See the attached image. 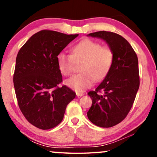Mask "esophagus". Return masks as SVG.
Masks as SVG:
<instances>
[{
    "mask_svg": "<svg viewBox=\"0 0 157 157\" xmlns=\"http://www.w3.org/2000/svg\"><path fill=\"white\" fill-rule=\"evenodd\" d=\"M76 94H77V97H82V96H83L84 94L82 93V92H76Z\"/></svg>",
    "mask_w": 157,
    "mask_h": 157,
    "instance_id": "esophagus-1",
    "label": "esophagus"
}]
</instances>
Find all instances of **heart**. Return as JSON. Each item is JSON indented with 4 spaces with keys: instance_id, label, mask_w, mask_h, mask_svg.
<instances>
[{
    "instance_id": "b5f03b06",
    "label": "heart",
    "mask_w": 157,
    "mask_h": 157,
    "mask_svg": "<svg viewBox=\"0 0 157 157\" xmlns=\"http://www.w3.org/2000/svg\"><path fill=\"white\" fill-rule=\"evenodd\" d=\"M82 62L80 74L66 81V86L77 92H82L92 86L94 80L101 81L109 75L113 62V52L109 46L90 39H84L71 48V55L60 52L57 56L59 71L69 76L75 70V63Z\"/></svg>"
}]
</instances>
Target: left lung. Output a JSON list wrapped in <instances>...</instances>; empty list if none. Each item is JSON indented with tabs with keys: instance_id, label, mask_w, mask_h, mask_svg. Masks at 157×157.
Returning <instances> with one entry per match:
<instances>
[{
	"instance_id": "8db88e82",
	"label": "left lung",
	"mask_w": 157,
	"mask_h": 157,
	"mask_svg": "<svg viewBox=\"0 0 157 157\" xmlns=\"http://www.w3.org/2000/svg\"><path fill=\"white\" fill-rule=\"evenodd\" d=\"M88 35L109 44L113 52V62L103 81L95 91L88 93L92 105L87 116L97 126L113 127L126 117L140 87L137 56L130 44L114 32L100 31Z\"/></svg>"
}]
</instances>
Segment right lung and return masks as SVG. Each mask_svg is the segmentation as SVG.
<instances>
[{
    "instance_id": "right-lung-1",
    "label": "right lung",
    "mask_w": 157,
    "mask_h": 157,
    "mask_svg": "<svg viewBox=\"0 0 157 157\" xmlns=\"http://www.w3.org/2000/svg\"><path fill=\"white\" fill-rule=\"evenodd\" d=\"M78 35L41 30L26 41L16 57L14 87L21 112L29 123L43 130L62 122L66 106L76 94L63 81L57 56Z\"/></svg>"
}]
</instances>
